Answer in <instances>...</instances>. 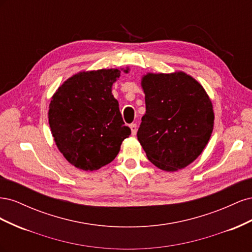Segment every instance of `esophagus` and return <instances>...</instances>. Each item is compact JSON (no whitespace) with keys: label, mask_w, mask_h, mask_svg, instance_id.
Returning <instances> with one entry per match:
<instances>
[{"label":"esophagus","mask_w":252,"mask_h":252,"mask_svg":"<svg viewBox=\"0 0 252 252\" xmlns=\"http://www.w3.org/2000/svg\"><path fill=\"white\" fill-rule=\"evenodd\" d=\"M130 129H131V133H132V135H135L136 134V131H138V126H136V124L135 123H132V124H130Z\"/></svg>","instance_id":"obj_1"}]
</instances>
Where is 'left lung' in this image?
I'll return each mask as SVG.
<instances>
[{"label":"left lung","instance_id":"8db88e82","mask_svg":"<svg viewBox=\"0 0 252 252\" xmlns=\"http://www.w3.org/2000/svg\"><path fill=\"white\" fill-rule=\"evenodd\" d=\"M146 113L138 140L149 161L165 171L185 168L207 145L215 113L201 84L183 71L150 73L141 82Z\"/></svg>","mask_w":252,"mask_h":252}]
</instances>
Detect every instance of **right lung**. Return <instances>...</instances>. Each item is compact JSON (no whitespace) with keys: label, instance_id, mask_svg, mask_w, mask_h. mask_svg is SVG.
Masks as SVG:
<instances>
[{"label":"right lung","instance_id":"add662e5","mask_svg":"<svg viewBox=\"0 0 252 252\" xmlns=\"http://www.w3.org/2000/svg\"><path fill=\"white\" fill-rule=\"evenodd\" d=\"M120 75L112 68L82 71L66 80L51 97L52 136L61 154L79 169L94 171L112 162L131 133L111 93Z\"/></svg>","mask_w":252,"mask_h":252}]
</instances>
